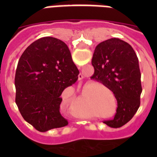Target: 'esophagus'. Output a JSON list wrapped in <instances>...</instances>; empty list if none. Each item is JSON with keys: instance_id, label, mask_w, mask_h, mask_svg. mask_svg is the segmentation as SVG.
Listing matches in <instances>:
<instances>
[{"instance_id": "esophagus-1", "label": "esophagus", "mask_w": 157, "mask_h": 157, "mask_svg": "<svg viewBox=\"0 0 157 157\" xmlns=\"http://www.w3.org/2000/svg\"><path fill=\"white\" fill-rule=\"evenodd\" d=\"M82 78H83V75L82 74V73H80V74L78 75V79L81 80V79H82Z\"/></svg>"}]
</instances>
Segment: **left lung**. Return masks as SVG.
<instances>
[{"label": "left lung", "instance_id": "8db88e82", "mask_svg": "<svg viewBox=\"0 0 157 157\" xmlns=\"http://www.w3.org/2000/svg\"><path fill=\"white\" fill-rule=\"evenodd\" d=\"M91 77L112 90L117 101L114 119L105 120L111 127H120L130 121L140 106L141 83L138 59L128 43L110 38L98 44L92 59Z\"/></svg>", "mask_w": 157, "mask_h": 157}]
</instances>
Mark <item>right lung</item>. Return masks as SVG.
Returning a JSON list of instances; mask_svg holds the SVG:
<instances>
[{"label": "right lung", "mask_w": 157, "mask_h": 157, "mask_svg": "<svg viewBox=\"0 0 157 157\" xmlns=\"http://www.w3.org/2000/svg\"><path fill=\"white\" fill-rule=\"evenodd\" d=\"M78 74L61 40L45 37L30 44L19 58L15 78L16 103L23 119L40 132L67 125L59 112L61 94Z\"/></svg>", "instance_id": "1"}]
</instances>
